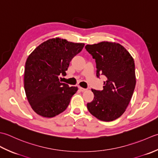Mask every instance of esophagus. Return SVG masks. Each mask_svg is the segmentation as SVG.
<instances>
[{
    "instance_id": "esophagus-1",
    "label": "esophagus",
    "mask_w": 158,
    "mask_h": 158,
    "mask_svg": "<svg viewBox=\"0 0 158 158\" xmlns=\"http://www.w3.org/2000/svg\"><path fill=\"white\" fill-rule=\"evenodd\" d=\"M79 89L80 90V91H81L82 92H84V91H86V89H85V88H82V87H79Z\"/></svg>"
}]
</instances>
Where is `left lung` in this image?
I'll list each match as a JSON object with an SVG mask.
<instances>
[{
    "label": "left lung",
    "mask_w": 158,
    "mask_h": 158,
    "mask_svg": "<svg viewBox=\"0 0 158 158\" xmlns=\"http://www.w3.org/2000/svg\"><path fill=\"white\" fill-rule=\"evenodd\" d=\"M85 48L95 60L98 78H106L102 91L91 89L94 99L87 104L88 110L101 121L117 119L125 111L136 86L134 59L117 43L102 41Z\"/></svg>",
    "instance_id": "8db88e82"
}]
</instances>
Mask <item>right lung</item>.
Masks as SVG:
<instances>
[{"label": "right lung", "mask_w": 158, "mask_h": 158, "mask_svg": "<svg viewBox=\"0 0 158 158\" xmlns=\"http://www.w3.org/2000/svg\"><path fill=\"white\" fill-rule=\"evenodd\" d=\"M84 46V44L63 39H50L28 56L25 64L24 90L37 114L51 118L65 110L78 87H69L59 76L66 75L70 61Z\"/></svg>", "instance_id": "1"}]
</instances>
